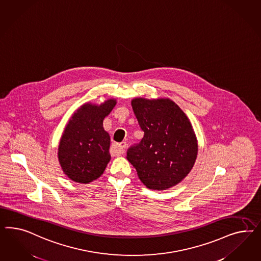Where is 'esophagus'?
<instances>
[{"mask_svg": "<svg viewBox=\"0 0 261 261\" xmlns=\"http://www.w3.org/2000/svg\"><path fill=\"white\" fill-rule=\"evenodd\" d=\"M125 147H126V142H125L117 143V144H115V145L112 146V152H113V154H115V155H117V156H119V155L123 154Z\"/></svg>", "mask_w": 261, "mask_h": 261, "instance_id": "esophagus-1", "label": "esophagus"}]
</instances>
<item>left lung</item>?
<instances>
[{"instance_id":"1","label":"left lung","mask_w":261,"mask_h":261,"mask_svg":"<svg viewBox=\"0 0 261 261\" xmlns=\"http://www.w3.org/2000/svg\"><path fill=\"white\" fill-rule=\"evenodd\" d=\"M132 108L144 136L130 146L127 160L150 190H167L190 173L197 140L190 120L170 99L135 98Z\"/></svg>"}]
</instances>
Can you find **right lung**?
Masks as SVG:
<instances>
[{"mask_svg":"<svg viewBox=\"0 0 261 261\" xmlns=\"http://www.w3.org/2000/svg\"><path fill=\"white\" fill-rule=\"evenodd\" d=\"M116 100L95 106L84 104L73 114L59 143L58 159L64 173L71 180L88 184L101 176L110 161V136L103 119L110 114Z\"/></svg>","mask_w":261,"mask_h":261,"instance_id":"obj_1","label":"right lung"}]
</instances>
